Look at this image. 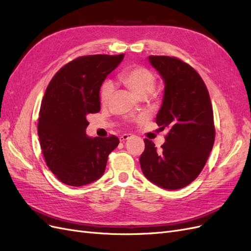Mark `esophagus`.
Returning <instances> with one entry per match:
<instances>
[{
  "mask_svg": "<svg viewBox=\"0 0 251 251\" xmlns=\"http://www.w3.org/2000/svg\"><path fill=\"white\" fill-rule=\"evenodd\" d=\"M130 137H131L130 134H124L123 136H120L119 140H120V142H125V141H126L127 139H130Z\"/></svg>",
  "mask_w": 251,
  "mask_h": 251,
  "instance_id": "obj_1",
  "label": "esophagus"
}]
</instances>
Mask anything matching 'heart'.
<instances>
[{"instance_id": "obj_1", "label": "heart", "mask_w": 251, "mask_h": 251, "mask_svg": "<svg viewBox=\"0 0 251 251\" xmlns=\"http://www.w3.org/2000/svg\"><path fill=\"white\" fill-rule=\"evenodd\" d=\"M118 78L124 85L132 90L135 94L141 97H147L148 95H150L153 92L156 85L155 74L149 70L148 68L141 66H135L123 70L119 73ZM113 83L109 80L104 81L102 83L100 93L101 103H108L113 95ZM135 120H141V118H136Z\"/></svg>"}]
</instances>
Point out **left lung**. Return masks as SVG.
<instances>
[{"instance_id":"left-lung-1","label":"left lung","mask_w":251,"mask_h":251,"mask_svg":"<svg viewBox=\"0 0 251 251\" xmlns=\"http://www.w3.org/2000/svg\"><path fill=\"white\" fill-rule=\"evenodd\" d=\"M164 80V95L156 124L169 128L157 151L144 139L139 161L144 176L165 189L187 186L199 176L215 142L214 113L206 86L194 68L171 56H149Z\"/></svg>"}]
</instances>
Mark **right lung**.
<instances>
[{
  "instance_id": "obj_1",
  "label": "right lung",
  "mask_w": 251,
  "mask_h": 251,
  "mask_svg": "<svg viewBox=\"0 0 251 251\" xmlns=\"http://www.w3.org/2000/svg\"><path fill=\"white\" fill-rule=\"evenodd\" d=\"M125 54L80 56L65 65L45 92L37 133L50 171L63 183L82 186L100 179L119 139L88 137L89 114L100 111V91Z\"/></svg>"
}]
</instances>
